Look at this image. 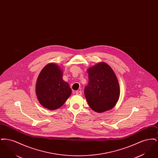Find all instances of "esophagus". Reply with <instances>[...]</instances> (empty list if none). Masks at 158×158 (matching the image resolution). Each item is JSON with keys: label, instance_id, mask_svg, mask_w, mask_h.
<instances>
[{"label": "esophagus", "instance_id": "1", "mask_svg": "<svg viewBox=\"0 0 158 158\" xmlns=\"http://www.w3.org/2000/svg\"><path fill=\"white\" fill-rule=\"evenodd\" d=\"M76 94V95H82V91L81 90H77L75 92Z\"/></svg>", "mask_w": 158, "mask_h": 158}]
</instances>
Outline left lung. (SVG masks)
<instances>
[{"label": "left lung", "instance_id": "1", "mask_svg": "<svg viewBox=\"0 0 158 158\" xmlns=\"http://www.w3.org/2000/svg\"><path fill=\"white\" fill-rule=\"evenodd\" d=\"M89 82L85 95L90 108L97 113L113 108L120 97V86L112 68L100 62L88 69Z\"/></svg>", "mask_w": 158, "mask_h": 158}]
</instances>
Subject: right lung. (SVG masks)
Segmentation results:
<instances>
[{"mask_svg": "<svg viewBox=\"0 0 158 158\" xmlns=\"http://www.w3.org/2000/svg\"><path fill=\"white\" fill-rule=\"evenodd\" d=\"M35 92L43 107L50 110L60 108L70 96L72 89L63 79V71L57 64H47L38 76Z\"/></svg>", "mask_w": 158, "mask_h": 158, "instance_id": "obj_1", "label": "right lung"}]
</instances>
